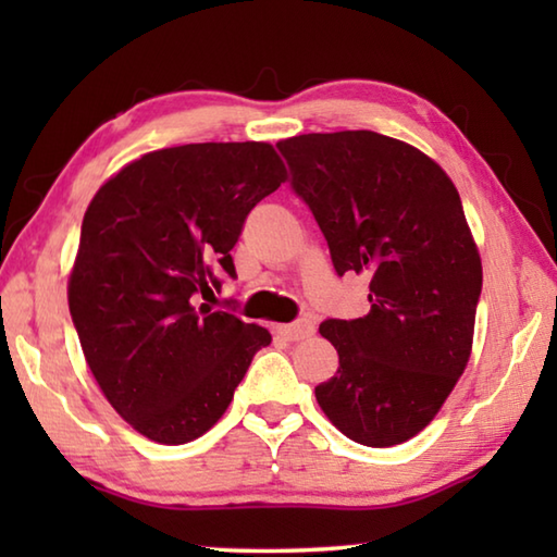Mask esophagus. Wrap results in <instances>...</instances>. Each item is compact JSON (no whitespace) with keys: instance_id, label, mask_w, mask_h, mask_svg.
I'll return each instance as SVG.
<instances>
[{"instance_id":"obj_1","label":"esophagus","mask_w":557,"mask_h":557,"mask_svg":"<svg viewBox=\"0 0 557 557\" xmlns=\"http://www.w3.org/2000/svg\"><path fill=\"white\" fill-rule=\"evenodd\" d=\"M277 334L285 336L287 342H301V338H309L314 334V324L309 322V319H299L295 324L277 326Z\"/></svg>"}]
</instances>
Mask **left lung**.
<instances>
[{
    "label": "left lung",
    "instance_id": "left-lung-1",
    "mask_svg": "<svg viewBox=\"0 0 557 557\" xmlns=\"http://www.w3.org/2000/svg\"><path fill=\"white\" fill-rule=\"evenodd\" d=\"M338 275H369L371 312L326 319L338 369L314 388L348 440L393 447L425 430L465 373L482 258L435 159L371 129L280 139Z\"/></svg>",
    "mask_w": 557,
    "mask_h": 557
}]
</instances>
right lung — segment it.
<instances>
[{
  "label": "right lung",
  "mask_w": 557,
  "mask_h": 557,
  "mask_svg": "<svg viewBox=\"0 0 557 557\" xmlns=\"http://www.w3.org/2000/svg\"><path fill=\"white\" fill-rule=\"evenodd\" d=\"M287 182L268 143L147 152L83 215L69 307L102 395L132 430L186 445L223 418L268 329L196 307L221 277L245 215Z\"/></svg>",
  "instance_id": "right-lung-1"
}]
</instances>
